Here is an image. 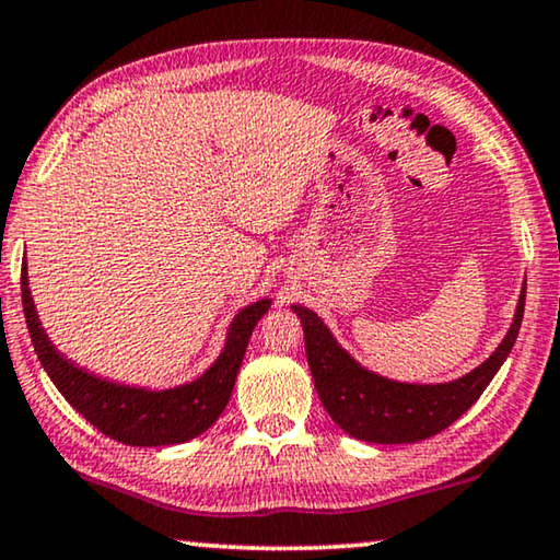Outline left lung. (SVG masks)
I'll list each match as a JSON object with an SVG mask.
<instances>
[{"label": "left lung", "instance_id": "obj_1", "mask_svg": "<svg viewBox=\"0 0 560 560\" xmlns=\"http://www.w3.org/2000/svg\"><path fill=\"white\" fill-rule=\"evenodd\" d=\"M525 288L517 298L513 323L505 338L480 366L465 376L440 384H415L381 376L353 359L318 313L305 305H293L303 323L307 366L315 381V392L330 419L346 434L374 444H411L440 434L457 421L498 374L508 353L513 351L523 323Z\"/></svg>", "mask_w": 560, "mask_h": 560}]
</instances>
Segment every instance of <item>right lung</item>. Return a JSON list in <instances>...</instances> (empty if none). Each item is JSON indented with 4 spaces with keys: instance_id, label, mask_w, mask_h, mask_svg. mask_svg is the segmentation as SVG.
<instances>
[{
    "instance_id": "1",
    "label": "right lung",
    "mask_w": 560,
    "mask_h": 560,
    "mask_svg": "<svg viewBox=\"0 0 560 560\" xmlns=\"http://www.w3.org/2000/svg\"><path fill=\"white\" fill-rule=\"evenodd\" d=\"M270 305L272 298H260L240 307L226 328L222 353L205 374L168 388L131 386L93 374L58 351V346L43 328L35 300H32L27 260L22 265L24 318H27L32 346H35L47 376L70 401V407L80 411L95 429H101L110 440L131 444V447L184 444L207 432L220 419L230 404L249 336L262 315L270 311Z\"/></svg>"
}]
</instances>
